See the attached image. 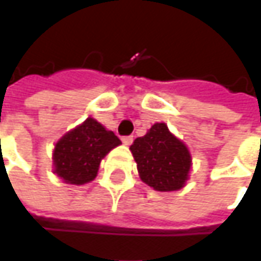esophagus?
Listing matches in <instances>:
<instances>
[{
    "label": "esophagus",
    "mask_w": 261,
    "mask_h": 261,
    "mask_svg": "<svg viewBox=\"0 0 261 261\" xmlns=\"http://www.w3.org/2000/svg\"><path fill=\"white\" fill-rule=\"evenodd\" d=\"M122 143H124V144H125V146H130L131 143H133V136H124V137H122Z\"/></svg>",
    "instance_id": "1"
}]
</instances>
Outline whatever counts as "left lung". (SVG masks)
I'll return each mask as SVG.
<instances>
[{"instance_id":"8db88e82","label":"left lung","mask_w":261,"mask_h":261,"mask_svg":"<svg viewBox=\"0 0 261 261\" xmlns=\"http://www.w3.org/2000/svg\"><path fill=\"white\" fill-rule=\"evenodd\" d=\"M130 150L144 184L160 192L184 188L192 159L188 147L169 131L165 122L153 124L146 136L134 140Z\"/></svg>"}]
</instances>
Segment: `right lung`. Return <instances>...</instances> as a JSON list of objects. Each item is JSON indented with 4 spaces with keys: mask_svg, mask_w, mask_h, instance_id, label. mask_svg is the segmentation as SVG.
I'll list each match as a JSON object with an SVG mask.
<instances>
[{
    "mask_svg": "<svg viewBox=\"0 0 261 261\" xmlns=\"http://www.w3.org/2000/svg\"><path fill=\"white\" fill-rule=\"evenodd\" d=\"M121 141L102 124L86 118L66 133L53 150L55 173L66 184L84 185L94 180L99 163Z\"/></svg>",
    "mask_w": 261,
    "mask_h": 261,
    "instance_id": "1",
    "label": "right lung"
}]
</instances>
